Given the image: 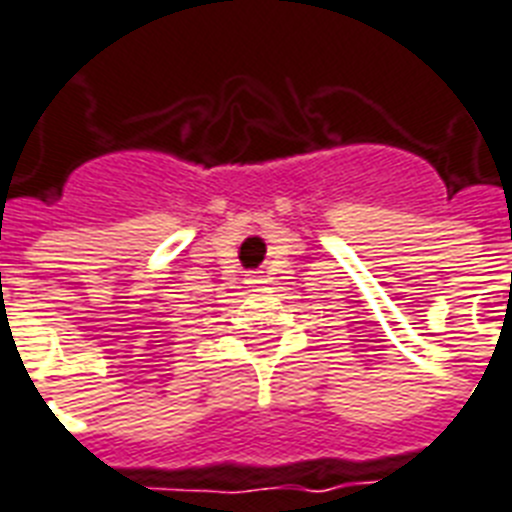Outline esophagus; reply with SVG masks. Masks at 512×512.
<instances>
[{
	"mask_svg": "<svg viewBox=\"0 0 512 512\" xmlns=\"http://www.w3.org/2000/svg\"><path fill=\"white\" fill-rule=\"evenodd\" d=\"M247 284H252V287H263L265 279H263V276H249Z\"/></svg>",
	"mask_w": 512,
	"mask_h": 512,
	"instance_id": "34e87169",
	"label": "esophagus"
}]
</instances>
